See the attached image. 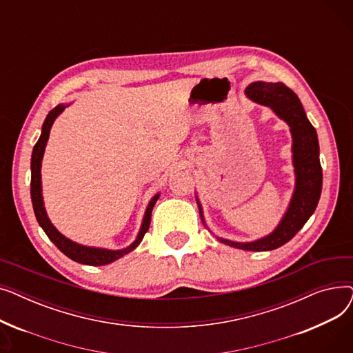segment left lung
<instances>
[{
    "label": "left lung",
    "mask_w": 353,
    "mask_h": 353,
    "mask_svg": "<svg viewBox=\"0 0 353 353\" xmlns=\"http://www.w3.org/2000/svg\"><path fill=\"white\" fill-rule=\"evenodd\" d=\"M245 96L259 105L270 108L277 117L289 125L292 136L290 152L294 173V189L286 212L269 234L250 240V242H236V240L216 236L206 223L197 194L196 203L201 223L209 229L212 234L216 236L219 242L249 252H268L288 243L305 226L318 206L322 193L319 141L316 130L307 120L299 97L283 83L254 81L245 88Z\"/></svg>",
    "instance_id": "8db88e82"
}]
</instances>
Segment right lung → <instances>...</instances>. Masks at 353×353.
Returning a JSON list of instances; mask_svg holds the SVG:
<instances>
[{"label": "right lung", "mask_w": 353, "mask_h": 353, "mask_svg": "<svg viewBox=\"0 0 353 353\" xmlns=\"http://www.w3.org/2000/svg\"><path fill=\"white\" fill-rule=\"evenodd\" d=\"M70 105V103L65 104H59L57 107H54L50 113L47 114L43 127H41V136L39 141L35 143L32 148V156H31V201H32V208L34 213L37 217V221L41 226V229L46 232L48 239L51 242L57 246L67 257H70L71 261L81 263V265H90V266H103L113 263L117 259L123 257L124 254L133 252L140 243L145 234V232L150 228V220H152V212L156 205V201L160 197V192L156 193L148 205L145 208L143 220H141V226L140 230L133 240L132 243L123 249H105V248H96V246H85L81 243L74 242V240L65 237L59 229L55 228L51 220L47 214L46 206H44V197H43V181H41V164H43V157L46 152V145L50 137V130L63 111Z\"/></svg>", "instance_id": "add662e5"}]
</instances>
